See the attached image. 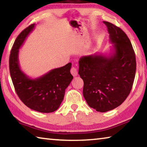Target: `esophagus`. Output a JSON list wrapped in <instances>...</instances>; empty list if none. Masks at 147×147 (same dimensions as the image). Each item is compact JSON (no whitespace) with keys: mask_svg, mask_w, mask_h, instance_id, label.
I'll return each mask as SVG.
<instances>
[{"mask_svg":"<svg viewBox=\"0 0 147 147\" xmlns=\"http://www.w3.org/2000/svg\"><path fill=\"white\" fill-rule=\"evenodd\" d=\"M71 73L73 76H76L77 74H78V72H77L76 68L74 67H72V68L71 69Z\"/></svg>","mask_w":147,"mask_h":147,"instance_id":"1","label":"esophagus"}]
</instances>
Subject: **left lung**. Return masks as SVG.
I'll list each match as a JSON object with an SVG mask.
<instances>
[{
    "instance_id": "8db88e82",
    "label": "left lung",
    "mask_w": 147,
    "mask_h": 147,
    "mask_svg": "<svg viewBox=\"0 0 147 147\" xmlns=\"http://www.w3.org/2000/svg\"><path fill=\"white\" fill-rule=\"evenodd\" d=\"M113 43L109 56L91 54L80 58L78 74L84 81L83 95L89 107L106 112L120 106L132 88L136 71L135 53L123 30L107 21Z\"/></svg>"
}]
</instances>
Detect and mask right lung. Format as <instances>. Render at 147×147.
I'll return each instance as SVG.
<instances>
[{
    "label": "right lung",
    "instance_id": "add662e5",
    "mask_svg": "<svg viewBox=\"0 0 147 147\" xmlns=\"http://www.w3.org/2000/svg\"><path fill=\"white\" fill-rule=\"evenodd\" d=\"M34 26L32 24L27 27L15 41L9 55V72L17 95L27 107L39 112L51 113L58 109L65 89L73 78L70 72L72 64L54 69L38 78L27 76L20 69L19 49Z\"/></svg>",
    "mask_w": 147,
    "mask_h": 147
}]
</instances>
